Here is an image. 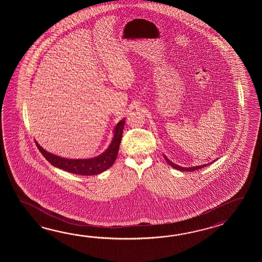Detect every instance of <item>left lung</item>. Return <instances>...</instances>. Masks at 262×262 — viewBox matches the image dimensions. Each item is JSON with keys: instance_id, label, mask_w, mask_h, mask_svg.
Returning <instances> with one entry per match:
<instances>
[{"instance_id": "1", "label": "left lung", "mask_w": 262, "mask_h": 262, "mask_svg": "<svg viewBox=\"0 0 262 262\" xmlns=\"http://www.w3.org/2000/svg\"><path fill=\"white\" fill-rule=\"evenodd\" d=\"M165 157V159H166V161L168 163V165L170 166V167H172L173 168H175V169H178V170H182V171H194V170H196V169H201L202 167H206L208 165H210V164H212L213 162L216 161V159L215 160H213V161L211 162V163H208V164H204V165H201V166H195V167H181V166H178V165H176V164H174L173 162L170 161L168 158H167V156H164Z\"/></svg>"}]
</instances>
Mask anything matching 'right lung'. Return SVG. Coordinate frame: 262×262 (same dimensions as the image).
I'll return each instance as SVG.
<instances>
[{
	"label": "right lung",
	"mask_w": 262,
	"mask_h": 262,
	"mask_svg": "<svg viewBox=\"0 0 262 262\" xmlns=\"http://www.w3.org/2000/svg\"><path fill=\"white\" fill-rule=\"evenodd\" d=\"M124 123H125V119H123L115 125L113 130V138L107 149L99 156H95L93 158H86V159L64 158L45 150L38 144L36 140H35V143L41 151V154L52 166L63 169L67 172L78 174V175H83V176L97 175L108 169L116 160L119 147L123 137Z\"/></svg>",
	"instance_id": "right-lung-1"
}]
</instances>
